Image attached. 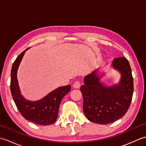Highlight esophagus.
Segmentation results:
<instances>
[{
    "instance_id": "1",
    "label": "esophagus",
    "mask_w": 146,
    "mask_h": 146,
    "mask_svg": "<svg viewBox=\"0 0 146 146\" xmlns=\"http://www.w3.org/2000/svg\"><path fill=\"white\" fill-rule=\"evenodd\" d=\"M73 87L75 88H78L80 86V82L79 81H76L73 83Z\"/></svg>"
}]
</instances>
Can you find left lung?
<instances>
[{
	"instance_id": "8db88e82",
	"label": "left lung",
	"mask_w": 146,
	"mask_h": 146,
	"mask_svg": "<svg viewBox=\"0 0 146 146\" xmlns=\"http://www.w3.org/2000/svg\"><path fill=\"white\" fill-rule=\"evenodd\" d=\"M113 66L122 75L120 84L106 87L99 82L95 71L84 78L80 88L83 97V112L92 122L108 124L122 118L131 105L134 82L132 70L125 57L115 58Z\"/></svg>"
}]
</instances>
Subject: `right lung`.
I'll return each instance as SVG.
<instances>
[{
    "mask_svg": "<svg viewBox=\"0 0 146 146\" xmlns=\"http://www.w3.org/2000/svg\"><path fill=\"white\" fill-rule=\"evenodd\" d=\"M25 51L18 56L12 64L11 76V94L18 110L24 119L41 125L53 123L57 119L59 107L64 96L71 90V85L59 87L42 100L30 102L24 99L20 94L17 79V71Z\"/></svg>",
    "mask_w": 146,
    "mask_h": 146,
    "instance_id": "1",
    "label": "right lung"
}]
</instances>
